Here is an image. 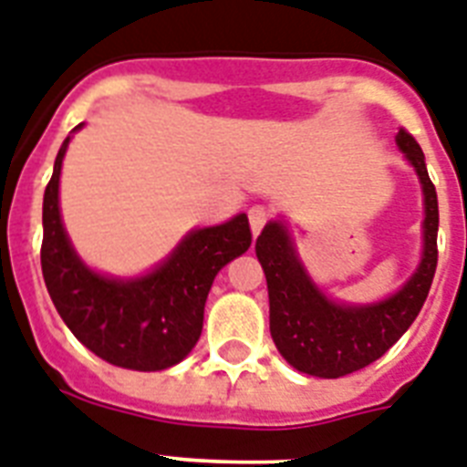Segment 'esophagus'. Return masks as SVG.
<instances>
[{
	"mask_svg": "<svg viewBox=\"0 0 467 467\" xmlns=\"http://www.w3.org/2000/svg\"><path fill=\"white\" fill-rule=\"evenodd\" d=\"M248 219H250V229H253V234H260L262 229H265V224L269 222V210L265 205H255L250 207L248 212Z\"/></svg>",
	"mask_w": 467,
	"mask_h": 467,
	"instance_id": "34e87169",
	"label": "esophagus"
}]
</instances>
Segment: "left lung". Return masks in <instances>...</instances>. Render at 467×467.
<instances>
[{"label": "left lung", "instance_id": "8db88e82", "mask_svg": "<svg viewBox=\"0 0 467 467\" xmlns=\"http://www.w3.org/2000/svg\"><path fill=\"white\" fill-rule=\"evenodd\" d=\"M396 142L422 183L425 248L415 275L394 296L372 306L334 303L307 276L286 226L269 222L257 236L255 253L267 276L269 331L281 356L298 372L337 379L368 368L406 334L425 306L437 269V191L418 140L400 129Z\"/></svg>", "mask_w": 467, "mask_h": 467}]
</instances>
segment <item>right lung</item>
<instances>
[{
  "mask_svg": "<svg viewBox=\"0 0 467 467\" xmlns=\"http://www.w3.org/2000/svg\"><path fill=\"white\" fill-rule=\"evenodd\" d=\"M83 123L76 126V130ZM54 160L42 200V276L73 337L117 368L155 372L181 363L198 344L212 281L253 243L245 214L191 231L160 267L138 279H114L83 265L59 212L61 161Z\"/></svg>",
  "mask_w": 467,
  "mask_h": 467,
  "instance_id": "right-lung-1",
  "label": "right lung"
}]
</instances>
